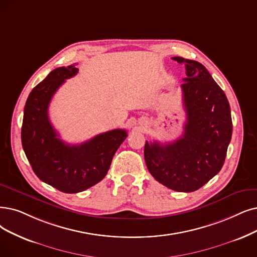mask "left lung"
I'll use <instances>...</instances> for the list:
<instances>
[{
    "label": "left lung",
    "instance_id": "left-lung-1",
    "mask_svg": "<svg viewBox=\"0 0 257 257\" xmlns=\"http://www.w3.org/2000/svg\"><path fill=\"white\" fill-rule=\"evenodd\" d=\"M183 64L181 84L187 111L183 136L167 145L146 142L145 159L151 175L177 192H194L221 170L232 137L229 101L197 61L174 57Z\"/></svg>",
    "mask_w": 257,
    "mask_h": 257
}]
</instances>
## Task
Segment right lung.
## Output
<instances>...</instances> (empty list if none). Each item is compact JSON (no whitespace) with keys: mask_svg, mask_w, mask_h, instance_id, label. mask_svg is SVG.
<instances>
[{"mask_svg":"<svg viewBox=\"0 0 257 257\" xmlns=\"http://www.w3.org/2000/svg\"><path fill=\"white\" fill-rule=\"evenodd\" d=\"M78 73L75 65L58 67L30 91L21 131L25 155L36 175L63 193L84 191L105 177L115 153L127 137L125 130H112L81 145L59 138L48 118L51 98L66 79Z\"/></svg>","mask_w":257,"mask_h":257,"instance_id":"1","label":"right lung"}]
</instances>
